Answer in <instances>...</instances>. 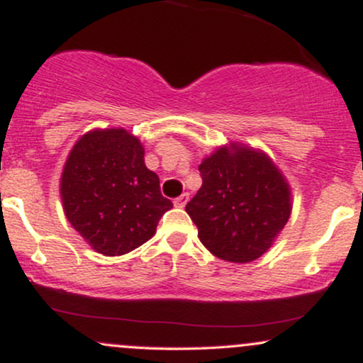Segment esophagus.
<instances>
[{
	"mask_svg": "<svg viewBox=\"0 0 363 363\" xmlns=\"http://www.w3.org/2000/svg\"><path fill=\"white\" fill-rule=\"evenodd\" d=\"M187 201H189V194L184 193V194L179 196V198L174 199V205H176L177 208H184Z\"/></svg>",
	"mask_w": 363,
	"mask_h": 363,
	"instance_id": "1",
	"label": "esophagus"
}]
</instances>
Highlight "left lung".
I'll list each match as a JSON object with an SVG mask.
<instances>
[{"label": "left lung", "mask_w": 363, "mask_h": 363, "mask_svg": "<svg viewBox=\"0 0 363 363\" xmlns=\"http://www.w3.org/2000/svg\"><path fill=\"white\" fill-rule=\"evenodd\" d=\"M199 172L203 186L186 205L199 240L223 261L257 259L290 218L283 174L266 153L239 143L206 157Z\"/></svg>", "instance_id": "left-lung-1"}]
</instances>
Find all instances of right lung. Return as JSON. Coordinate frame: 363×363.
Instances as JSON below:
<instances>
[{
    "instance_id": "obj_1",
    "label": "right lung",
    "mask_w": 363,
    "mask_h": 363,
    "mask_svg": "<svg viewBox=\"0 0 363 363\" xmlns=\"http://www.w3.org/2000/svg\"><path fill=\"white\" fill-rule=\"evenodd\" d=\"M65 215L97 252L121 256L152 239L172 208L126 129H94L77 141L61 174Z\"/></svg>"
}]
</instances>
